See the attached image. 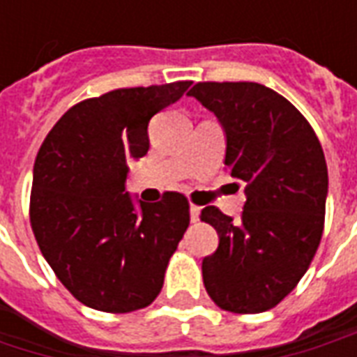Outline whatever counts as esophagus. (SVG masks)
<instances>
[{"instance_id":"34e87169","label":"esophagus","mask_w":357,"mask_h":357,"mask_svg":"<svg viewBox=\"0 0 357 357\" xmlns=\"http://www.w3.org/2000/svg\"><path fill=\"white\" fill-rule=\"evenodd\" d=\"M189 212H191V222H199V214H201V208L199 206H195V204H191V208H189Z\"/></svg>"}]
</instances>
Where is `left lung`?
<instances>
[{"instance_id":"8db88e82","label":"left lung","mask_w":357,"mask_h":357,"mask_svg":"<svg viewBox=\"0 0 357 357\" xmlns=\"http://www.w3.org/2000/svg\"><path fill=\"white\" fill-rule=\"evenodd\" d=\"M189 95L224 126L225 170L247 195L241 222L202 208L220 237L202 260L204 287L225 312L260 314L298 284L319 247L329 185L321 143L300 110L262 84L199 82Z\"/></svg>"}]
</instances>
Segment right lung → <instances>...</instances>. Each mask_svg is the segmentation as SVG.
I'll use <instances>...</instances> for the list:
<instances>
[{
    "mask_svg": "<svg viewBox=\"0 0 357 357\" xmlns=\"http://www.w3.org/2000/svg\"><path fill=\"white\" fill-rule=\"evenodd\" d=\"M191 82L120 88L66 110L34 162L30 225L59 281L82 304L128 314L147 307L189 225V202L166 191L135 208L126 162L149 151V120Z\"/></svg>",
    "mask_w": 357,
    "mask_h": 357,
    "instance_id": "obj_1",
    "label": "right lung"
}]
</instances>
